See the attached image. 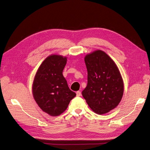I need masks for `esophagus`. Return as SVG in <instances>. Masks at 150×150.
Returning a JSON list of instances; mask_svg holds the SVG:
<instances>
[{
    "mask_svg": "<svg viewBox=\"0 0 150 150\" xmlns=\"http://www.w3.org/2000/svg\"><path fill=\"white\" fill-rule=\"evenodd\" d=\"M76 96H77V97L81 96V91H77V92H76Z\"/></svg>",
    "mask_w": 150,
    "mask_h": 150,
    "instance_id": "1",
    "label": "esophagus"
}]
</instances>
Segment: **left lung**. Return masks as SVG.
<instances>
[{"label": "left lung", "mask_w": 150, "mask_h": 150, "mask_svg": "<svg viewBox=\"0 0 150 150\" xmlns=\"http://www.w3.org/2000/svg\"><path fill=\"white\" fill-rule=\"evenodd\" d=\"M87 84L82 95L91 109L102 115L115 108L122 100L123 81L117 66L104 51L98 50L84 58Z\"/></svg>", "instance_id": "left-lung-1"}]
</instances>
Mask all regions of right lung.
<instances>
[{"label":"right lung","instance_id":"right-lung-1","mask_svg":"<svg viewBox=\"0 0 150 150\" xmlns=\"http://www.w3.org/2000/svg\"><path fill=\"white\" fill-rule=\"evenodd\" d=\"M67 58L58 54L48 56L35 76L32 93L35 100L43 112L56 117L63 113L76 94L69 89L63 75Z\"/></svg>","mask_w":150,"mask_h":150}]
</instances>
